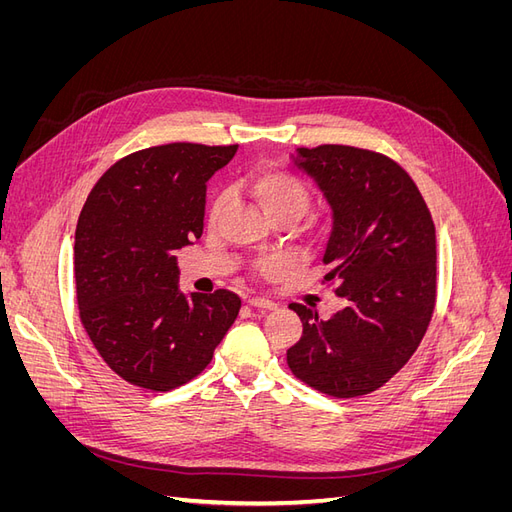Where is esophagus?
<instances>
[{
  "instance_id": "34e87169",
  "label": "esophagus",
  "mask_w": 512,
  "mask_h": 512,
  "mask_svg": "<svg viewBox=\"0 0 512 512\" xmlns=\"http://www.w3.org/2000/svg\"><path fill=\"white\" fill-rule=\"evenodd\" d=\"M247 305L258 307V309H275V303L269 299H262V297H250L247 299Z\"/></svg>"
}]
</instances>
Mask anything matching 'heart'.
<instances>
[{
	"label": "heart",
	"instance_id": "b5f03b06",
	"mask_svg": "<svg viewBox=\"0 0 512 512\" xmlns=\"http://www.w3.org/2000/svg\"><path fill=\"white\" fill-rule=\"evenodd\" d=\"M245 188L250 196L256 200L262 213L267 215L269 222L275 218H284V215H292V218H301V215L309 209V190L307 185L297 177L282 168L260 166L254 168L245 179ZM226 205V198H215L211 207L209 218L215 222L222 215Z\"/></svg>",
	"mask_w": 512,
	"mask_h": 512
}]
</instances>
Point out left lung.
Here are the masks:
<instances>
[{
  "mask_svg": "<svg viewBox=\"0 0 512 512\" xmlns=\"http://www.w3.org/2000/svg\"><path fill=\"white\" fill-rule=\"evenodd\" d=\"M331 207L324 282L346 307L329 318L290 303L303 335L292 374L333 397L380 389L408 363L436 305V226L410 175L391 158L348 145L290 153Z\"/></svg>",
  "mask_w": 512,
  "mask_h": 512,
  "instance_id": "obj_1",
  "label": "left lung"
}]
</instances>
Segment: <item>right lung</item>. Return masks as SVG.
<instances>
[{"label": "right lung", "mask_w": 512, "mask_h": 512, "mask_svg": "<svg viewBox=\"0 0 512 512\" xmlns=\"http://www.w3.org/2000/svg\"><path fill=\"white\" fill-rule=\"evenodd\" d=\"M237 145L168 143L115 162L89 192L74 235L83 327L119 378L170 391L203 371L241 299L179 290L177 250L203 235L207 181Z\"/></svg>", "instance_id": "1"}]
</instances>
